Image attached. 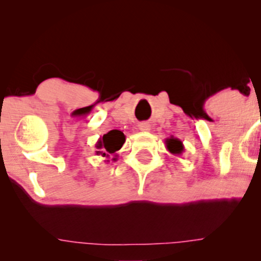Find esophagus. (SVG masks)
Segmentation results:
<instances>
[{"label":"esophagus","mask_w":261,"mask_h":261,"mask_svg":"<svg viewBox=\"0 0 261 261\" xmlns=\"http://www.w3.org/2000/svg\"><path fill=\"white\" fill-rule=\"evenodd\" d=\"M139 128L141 131H149L151 130V125H149L148 122H140Z\"/></svg>","instance_id":"obj_1"}]
</instances>
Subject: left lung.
I'll return each mask as SVG.
<instances>
[{
    "label": "left lung",
    "instance_id": "1",
    "mask_svg": "<svg viewBox=\"0 0 261 261\" xmlns=\"http://www.w3.org/2000/svg\"><path fill=\"white\" fill-rule=\"evenodd\" d=\"M166 145L168 151L173 154H181L182 151H184L182 142L179 139H175V137H169V139H167Z\"/></svg>",
    "mask_w": 261,
    "mask_h": 261
}]
</instances>
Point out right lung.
I'll return each instance as SVG.
<instances>
[{
  "instance_id": "add662e5",
  "label": "right lung",
  "mask_w": 261,
  "mask_h": 261,
  "mask_svg": "<svg viewBox=\"0 0 261 261\" xmlns=\"http://www.w3.org/2000/svg\"><path fill=\"white\" fill-rule=\"evenodd\" d=\"M124 143L125 135L120 130H112L97 141V143H95V148H97L95 154L106 158V162H110L109 158L113 157L112 161L115 162L118 160L116 152L122 147Z\"/></svg>"
}]
</instances>
